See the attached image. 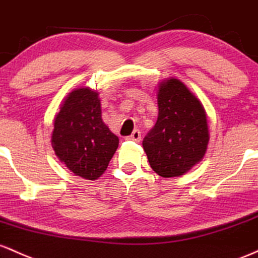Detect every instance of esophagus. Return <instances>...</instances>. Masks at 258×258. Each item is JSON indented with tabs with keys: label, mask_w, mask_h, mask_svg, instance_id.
I'll use <instances>...</instances> for the list:
<instances>
[{
	"label": "esophagus",
	"mask_w": 258,
	"mask_h": 258,
	"mask_svg": "<svg viewBox=\"0 0 258 258\" xmlns=\"http://www.w3.org/2000/svg\"><path fill=\"white\" fill-rule=\"evenodd\" d=\"M128 139H129V140L137 141V143H139V141L141 140V133H140V130L135 129L134 132L132 133V135H130V137H128Z\"/></svg>",
	"instance_id": "obj_1"
}]
</instances>
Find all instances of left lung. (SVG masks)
Masks as SVG:
<instances>
[{"mask_svg":"<svg viewBox=\"0 0 258 258\" xmlns=\"http://www.w3.org/2000/svg\"><path fill=\"white\" fill-rule=\"evenodd\" d=\"M157 103V121L144 139V150L158 175H183L206 153L210 140L206 112L178 79L161 84Z\"/></svg>","mask_w":258,"mask_h":258,"instance_id":"obj_1","label":"left lung"}]
</instances>
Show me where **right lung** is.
Wrapping results in <instances>:
<instances>
[{"mask_svg":"<svg viewBox=\"0 0 258 258\" xmlns=\"http://www.w3.org/2000/svg\"><path fill=\"white\" fill-rule=\"evenodd\" d=\"M119 139L101 117L96 91L77 89L67 96L54 118L52 147L69 170L95 180L107 169Z\"/></svg>","mask_w":258,"mask_h":258,"instance_id":"add662e5","label":"right lung"}]
</instances>
